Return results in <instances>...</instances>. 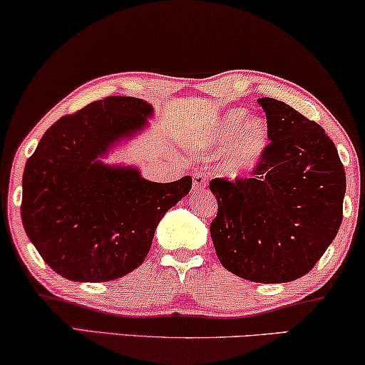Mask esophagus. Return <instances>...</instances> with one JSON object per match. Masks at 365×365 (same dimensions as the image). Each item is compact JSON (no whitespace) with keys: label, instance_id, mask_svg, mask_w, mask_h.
<instances>
[{"label":"esophagus","instance_id":"34e87169","mask_svg":"<svg viewBox=\"0 0 365 365\" xmlns=\"http://www.w3.org/2000/svg\"><path fill=\"white\" fill-rule=\"evenodd\" d=\"M207 179H209L207 174H204V173L194 174V178H192L194 189H196V191H202V189L207 186Z\"/></svg>","mask_w":365,"mask_h":365}]
</instances>
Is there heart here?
Segmentation results:
<instances>
[{
    "label": "heart",
    "mask_w": 365,
    "mask_h": 365,
    "mask_svg": "<svg viewBox=\"0 0 365 365\" xmlns=\"http://www.w3.org/2000/svg\"><path fill=\"white\" fill-rule=\"evenodd\" d=\"M241 108L231 109L214 123L206 143L211 148H225L222 168L227 174H241L256 166L269 143V128L262 119H248Z\"/></svg>",
    "instance_id": "b5f03b06"
}]
</instances>
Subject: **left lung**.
<instances>
[{
	"mask_svg": "<svg viewBox=\"0 0 365 365\" xmlns=\"http://www.w3.org/2000/svg\"><path fill=\"white\" fill-rule=\"evenodd\" d=\"M269 143L249 178H216L211 237L227 271L279 284L316 266L342 222L346 171L316 121L277 101L259 99Z\"/></svg>",
	"mask_w": 365,
	"mask_h": 365,
	"instance_id": "obj_1",
	"label": "left lung"
}]
</instances>
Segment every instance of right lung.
<instances>
[{"label": "right lung", "instance_id": "right-lung-1", "mask_svg": "<svg viewBox=\"0 0 365 365\" xmlns=\"http://www.w3.org/2000/svg\"><path fill=\"white\" fill-rule=\"evenodd\" d=\"M151 113V104L138 98L99 99L59 118L26 161L23 226L59 276L108 282L134 271L164 214L191 191V176L151 182L138 169L98 161L116 139L141 129Z\"/></svg>", "mask_w": 365, "mask_h": 365}]
</instances>
